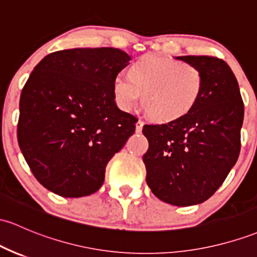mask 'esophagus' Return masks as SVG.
I'll return each instance as SVG.
<instances>
[{"instance_id":"1","label":"esophagus","mask_w":257,"mask_h":257,"mask_svg":"<svg viewBox=\"0 0 257 257\" xmlns=\"http://www.w3.org/2000/svg\"><path fill=\"white\" fill-rule=\"evenodd\" d=\"M143 126H144V122H143V120H142V119L138 120V122H137V133H142Z\"/></svg>"}]
</instances>
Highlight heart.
Returning <instances> with one entry per match:
<instances>
[{
    "mask_svg": "<svg viewBox=\"0 0 257 257\" xmlns=\"http://www.w3.org/2000/svg\"><path fill=\"white\" fill-rule=\"evenodd\" d=\"M112 89L124 111L133 109L143 95V107L152 119L173 122L195 108L204 91V74L191 63L151 55L135 62L131 74L118 73Z\"/></svg>",
    "mask_w": 257,
    "mask_h": 257,
    "instance_id": "b5f03b06",
    "label": "heart"
}]
</instances>
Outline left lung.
Listing matches in <instances>:
<instances>
[{
  "mask_svg": "<svg viewBox=\"0 0 257 257\" xmlns=\"http://www.w3.org/2000/svg\"><path fill=\"white\" fill-rule=\"evenodd\" d=\"M199 67L204 91L185 117L146 124L143 156L146 183L155 196L176 206L206 201L222 185L240 152L244 103L232 69L212 56H180Z\"/></svg>",
  "mask_w": 257,
  "mask_h": 257,
  "instance_id": "obj_1",
  "label": "left lung"
}]
</instances>
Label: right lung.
<instances>
[{"label": "right lung", "instance_id": "1", "mask_svg": "<svg viewBox=\"0 0 257 257\" xmlns=\"http://www.w3.org/2000/svg\"><path fill=\"white\" fill-rule=\"evenodd\" d=\"M131 57L112 47L52 52L22 90L17 126L30 171L63 197L94 194L108 161L135 132L138 118L120 111L113 79Z\"/></svg>", "mask_w": 257, "mask_h": 257}]
</instances>
